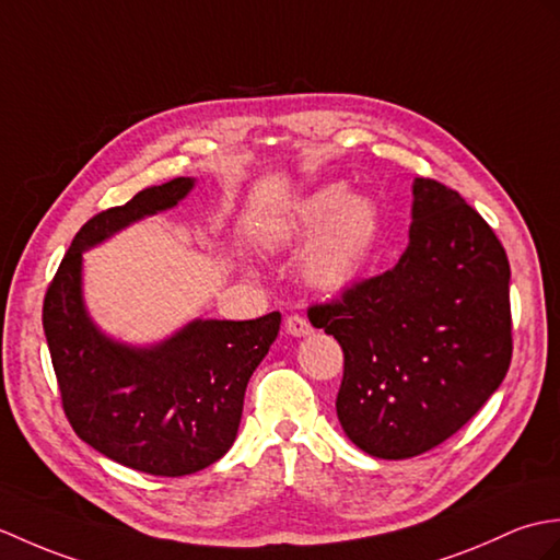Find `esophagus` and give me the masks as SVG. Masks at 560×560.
Masks as SVG:
<instances>
[{"mask_svg":"<svg viewBox=\"0 0 560 560\" xmlns=\"http://www.w3.org/2000/svg\"><path fill=\"white\" fill-rule=\"evenodd\" d=\"M284 330H288L292 338H306V335H312L314 328L312 323H308L304 316H288V320H284Z\"/></svg>","mask_w":560,"mask_h":560,"instance_id":"obj_1","label":"esophagus"}]
</instances>
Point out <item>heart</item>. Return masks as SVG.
I'll return each instance as SVG.
<instances>
[{"label": "heart", "mask_w": 560, "mask_h": 560, "mask_svg": "<svg viewBox=\"0 0 560 560\" xmlns=\"http://www.w3.org/2000/svg\"><path fill=\"white\" fill-rule=\"evenodd\" d=\"M381 230V208L366 194H350L345 182L304 194L272 222L268 242L276 248H306L302 270L308 284L342 292L362 276Z\"/></svg>", "instance_id": "b5f03b06"}]
</instances>
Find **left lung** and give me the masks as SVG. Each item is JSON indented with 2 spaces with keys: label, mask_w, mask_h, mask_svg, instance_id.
Listing matches in <instances>:
<instances>
[{
  "label": "left lung",
  "mask_w": 560,
  "mask_h": 560,
  "mask_svg": "<svg viewBox=\"0 0 560 560\" xmlns=\"http://www.w3.org/2000/svg\"><path fill=\"white\" fill-rule=\"evenodd\" d=\"M412 196L400 260L308 312L345 352L342 431L381 459L451 439L499 390L513 357L505 248L448 186L417 177Z\"/></svg>",
  "instance_id": "1"
}]
</instances>
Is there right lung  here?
<instances>
[{
	"instance_id": "obj_1",
	"label": "right lung",
	"mask_w": 560,
	"mask_h": 560,
	"mask_svg": "<svg viewBox=\"0 0 560 560\" xmlns=\"http://www.w3.org/2000/svg\"><path fill=\"white\" fill-rule=\"evenodd\" d=\"M194 177H177L103 210L73 237L43 304V328L73 431L115 463L184 477L218 463L242 421L244 390L280 330V312L254 320L194 318L170 338L129 345L91 318L83 252L133 222L175 208Z\"/></svg>"
}]
</instances>
